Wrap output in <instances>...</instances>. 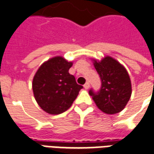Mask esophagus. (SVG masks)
<instances>
[{
    "mask_svg": "<svg viewBox=\"0 0 154 154\" xmlns=\"http://www.w3.org/2000/svg\"><path fill=\"white\" fill-rule=\"evenodd\" d=\"M84 88H85V90H88V89L90 88V83H89L88 82H86L85 85H84Z\"/></svg>",
    "mask_w": 154,
    "mask_h": 154,
    "instance_id": "1",
    "label": "esophagus"
}]
</instances>
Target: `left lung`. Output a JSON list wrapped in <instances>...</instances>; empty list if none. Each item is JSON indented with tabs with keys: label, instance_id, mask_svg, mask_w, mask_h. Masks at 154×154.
I'll return each mask as SVG.
<instances>
[{
	"label": "left lung",
	"instance_id": "obj_1",
	"mask_svg": "<svg viewBox=\"0 0 154 154\" xmlns=\"http://www.w3.org/2000/svg\"><path fill=\"white\" fill-rule=\"evenodd\" d=\"M94 67L101 80L98 91L90 89V96L104 113H119L125 107L132 94L129 75L123 65L110 56L102 61H94Z\"/></svg>",
	"mask_w": 154,
	"mask_h": 154
}]
</instances>
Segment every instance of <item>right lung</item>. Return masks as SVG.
Returning <instances> with one entry per match:
<instances>
[{"mask_svg":"<svg viewBox=\"0 0 154 154\" xmlns=\"http://www.w3.org/2000/svg\"><path fill=\"white\" fill-rule=\"evenodd\" d=\"M72 65V62L56 56L43 63L35 73L33 92L36 102L46 112L57 115L67 111L83 88L69 72Z\"/></svg>","mask_w":154,"mask_h":154,"instance_id":"right-lung-1","label":"right lung"}]
</instances>
